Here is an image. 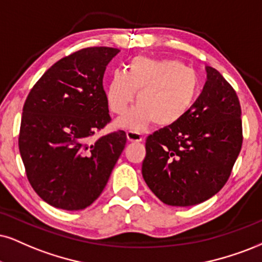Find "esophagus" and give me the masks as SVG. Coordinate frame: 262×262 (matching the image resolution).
I'll return each instance as SVG.
<instances>
[{
	"label": "esophagus",
	"mask_w": 262,
	"mask_h": 262,
	"mask_svg": "<svg viewBox=\"0 0 262 262\" xmlns=\"http://www.w3.org/2000/svg\"><path fill=\"white\" fill-rule=\"evenodd\" d=\"M126 135H127V140L130 142H141L143 140V135H141L138 131L128 130Z\"/></svg>",
	"instance_id": "obj_1"
}]
</instances>
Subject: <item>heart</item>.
Returning <instances> with one entry per match:
<instances>
[{"instance_id": "b5f03b06", "label": "heart", "mask_w": 262, "mask_h": 262, "mask_svg": "<svg viewBox=\"0 0 262 262\" xmlns=\"http://www.w3.org/2000/svg\"><path fill=\"white\" fill-rule=\"evenodd\" d=\"M198 90V75L179 60L137 57L128 66L127 74H113L105 96L109 109L121 116L137 92L138 106L126 122L140 127L153 121L164 127L179 122L190 111Z\"/></svg>"}]
</instances>
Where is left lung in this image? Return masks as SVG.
Segmentation results:
<instances>
[{"instance_id": "1", "label": "left lung", "mask_w": 262, "mask_h": 262, "mask_svg": "<svg viewBox=\"0 0 262 262\" xmlns=\"http://www.w3.org/2000/svg\"><path fill=\"white\" fill-rule=\"evenodd\" d=\"M206 73L204 89L190 111L146 140L142 175L167 205H196L215 195L230 179L242 149L237 93L214 68L206 67Z\"/></svg>"}]
</instances>
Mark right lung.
<instances>
[{
    "label": "right lung",
    "mask_w": 262,
    "mask_h": 262,
    "mask_svg": "<svg viewBox=\"0 0 262 262\" xmlns=\"http://www.w3.org/2000/svg\"><path fill=\"white\" fill-rule=\"evenodd\" d=\"M119 52L87 47L62 58L38 79L23 106L18 144L25 172L37 195L54 208L91 205L124 150L122 130L92 141L112 120L103 75Z\"/></svg>",
    "instance_id": "add662e5"
}]
</instances>
